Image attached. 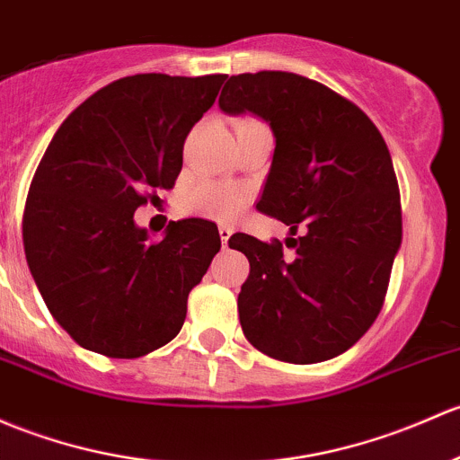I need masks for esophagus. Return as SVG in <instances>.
I'll list each match as a JSON object with an SVG mask.
<instances>
[{"instance_id":"1","label":"esophagus","mask_w":460,"mask_h":460,"mask_svg":"<svg viewBox=\"0 0 460 460\" xmlns=\"http://www.w3.org/2000/svg\"><path fill=\"white\" fill-rule=\"evenodd\" d=\"M217 234H220V240H222V246H229V238H231V234H234V229H231V226H220V229H217Z\"/></svg>"}]
</instances>
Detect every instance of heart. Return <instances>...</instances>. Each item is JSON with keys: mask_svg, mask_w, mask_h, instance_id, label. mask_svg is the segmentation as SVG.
<instances>
[{"mask_svg": "<svg viewBox=\"0 0 460 460\" xmlns=\"http://www.w3.org/2000/svg\"><path fill=\"white\" fill-rule=\"evenodd\" d=\"M249 125H262L258 119H240L238 128H249ZM246 202V191L243 187L225 185V182L202 181L193 185L190 191L182 196L181 209L191 216H205L217 222H229L243 211Z\"/></svg>", "mask_w": 460, "mask_h": 460, "instance_id": "heart-1", "label": "heart"}]
</instances>
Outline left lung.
<instances>
[{
  "mask_svg": "<svg viewBox=\"0 0 460 460\" xmlns=\"http://www.w3.org/2000/svg\"><path fill=\"white\" fill-rule=\"evenodd\" d=\"M222 112H251L275 152L258 209L288 226L282 243L234 234L251 270L238 295L244 337L288 364L332 359L384 306L401 246V200L388 145L355 103L293 72L231 76Z\"/></svg>",
  "mask_w": 460,
  "mask_h": 460,
  "instance_id": "obj_1",
  "label": "left lung"
}]
</instances>
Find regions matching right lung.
Here are the masks:
<instances>
[{"instance_id": "right-lung-1", "label": "right lung", "mask_w": 460, "mask_h": 460, "mask_svg": "<svg viewBox=\"0 0 460 460\" xmlns=\"http://www.w3.org/2000/svg\"><path fill=\"white\" fill-rule=\"evenodd\" d=\"M226 75H134L85 99L48 145L23 209V251L48 311L79 346L137 359L181 332L220 251L214 222H169L152 243L134 211L172 190L182 145Z\"/></svg>"}]
</instances>
